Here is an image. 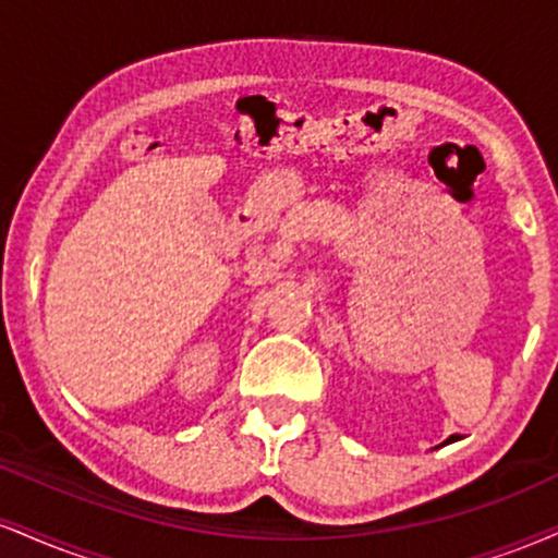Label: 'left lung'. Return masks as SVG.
<instances>
[{"label":"left lung","mask_w":558,"mask_h":558,"mask_svg":"<svg viewBox=\"0 0 558 558\" xmlns=\"http://www.w3.org/2000/svg\"><path fill=\"white\" fill-rule=\"evenodd\" d=\"M462 439V436L460 434H452V436H449V439L445 441V445H452V441H460Z\"/></svg>","instance_id":"8db88e82"}]
</instances>
